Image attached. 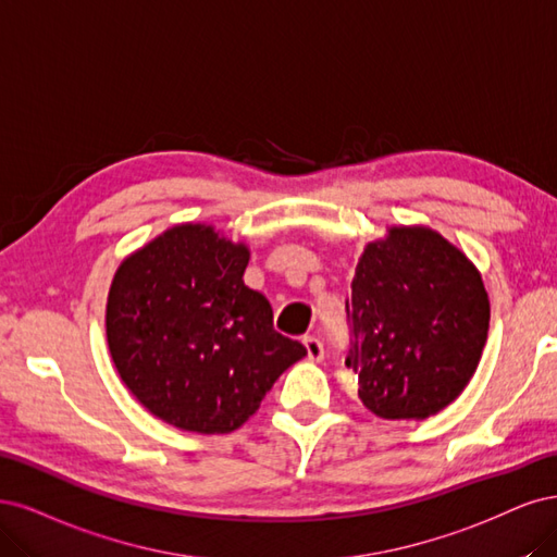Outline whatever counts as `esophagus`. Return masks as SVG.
I'll use <instances>...</instances> for the list:
<instances>
[{"mask_svg": "<svg viewBox=\"0 0 557 557\" xmlns=\"http://www.w3.org/2000/svg\"><path fill=\"white\" fill-rule=\"evenodd\" d=\"M302 345H305V351H308L310 361H321V358H324V345H321L319 337H314V335L305 337Z\"/></svg>", "mask_w": 557, "mask_h": 557, "instance_id": "34e87169", "label": "esophagus"}]
</instances>
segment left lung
Returning <instances> with one entry per match:
<instances>
[{
    "instance_id": "1",
    "label": "left lung",
    "mask_w": 557,
    "mask_h": 557,
    "mask_svg": "<svg viewBox=\"0 0 557 557\" xmlns=\"http://www.w3.org/2000/svg\"><path fill=\"white\" fill-rule=\"evenodd\" d=\"M347 368L380 419L451 405L481 361L491 302L476 265L428 226H388L366 245L347 298Z\"/></svg>"
}]
</instances>
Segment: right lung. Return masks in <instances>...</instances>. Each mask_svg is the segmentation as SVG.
<instances>
[{
  "label": "right lung",
  "mask_w": 557,
  "mask_h": 557,
  "mask_svg": "<svg viewBox=\"0 0 557 557\" xmlns=\"http://www.w3.org/2000/svg\"><path fill=\"white\" fill-rule=\"evenodd\" d=\"M245 243L212 224H175L124 259L106 302L120 380L150 414L224 435L259 409L277 376L308 354L273 329L243 273Z\"/></svg>",
  "instance_id": "right-lung-1"
}]
</instances>
